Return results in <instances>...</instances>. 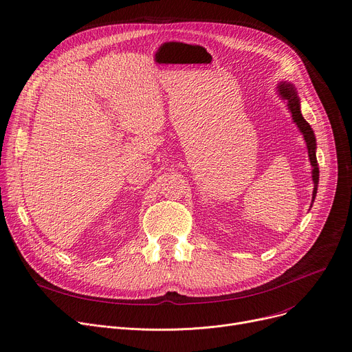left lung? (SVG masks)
Returning <instances> with one entry per match:
<instances>
[{"label": "left lung", "mask_w": 352, "mask_h": 352, "mask_svg": "<svg viewBox=\"0 0 352 352\" xmlns=\"http://www.w3.org/2000/svg\"><path fill=\"white\" fill-rule=\"evenodd\" d=\"M278 91L280 96L288 102V108L292 114V120L294 122L298 125L300 131L304 135V140L307 142V148H308V157L312 165V181H314V192H312V201L317 195V187H318V179H320V170H318V162H317V155H316V135H314L312 128L309 126V124L304 120L301 109H300V98L297 96V91H295L294 85H291L289 82H281L278 85Z\"/></svg>", "instance_id": "left-lung-1"}]
</instances>
